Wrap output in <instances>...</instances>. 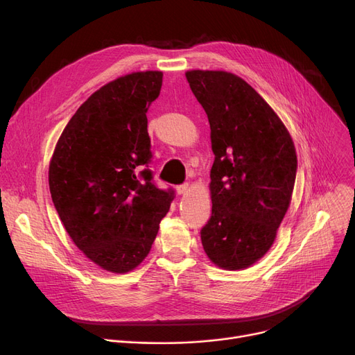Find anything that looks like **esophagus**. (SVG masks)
<instances>
[{"label": "esophagus", "mask_w": 355, "mask_h": 355, "mask_svg": "<svg viewBox=\"0 0 355 355\" xmlns=\"http://www.w3.org/2000/svg\"><path fill=\"white\" fill-rule=\"evenodd\" d=\"M189 191V183H183V184H179V187H176V192L179 195H184Z\"/></svg>", "instance_id": "esophagus-1"}]
</instances>
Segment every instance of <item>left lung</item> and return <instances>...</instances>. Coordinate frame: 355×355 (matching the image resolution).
Here are the masks:
<instances>
[{
  "instance_id": "left-lung-1",
  "label": "left lung",
  "mask_w": 355,
  "mask_h": 355,
  "mask_svg": "<svg viewBox=\"0 0 355 355\" xmlns=\"http://www.w3.org/2000/svg\"><path fill=\"white\" fill-rule=\"evenodd\" d=\"M189 87L208 115L215 160L212 215L200 230L209 260L244 270L273 245L292 200L297 157L277 114L240 76L188 71Z\"/></svg>"
}]
</instances>
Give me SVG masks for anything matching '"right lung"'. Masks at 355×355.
Masks as SVG:
<instances>
[{"label": "right lung", "instance_id": "1", "mask_svg": "<svg viewBox=\"0 0 355 355\" xmlns=\"http://www.w3.org/2000/svg\"><path fill=\"white\" fill-rule=\"evenodd\" d=\"M163 73L132 72L94 92L71 118L49 166V188L75 245L111 273H127L150 252L175 198L148 167L147 115Z\"/></svg>", "mask_w": 355, "mask_h": 355}]
</instances>
